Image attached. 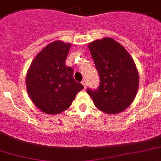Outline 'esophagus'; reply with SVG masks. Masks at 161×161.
<instances>
[{
    "instance_id": "34e87169",
    "label": "esophagus",
    "mask_w": 161,
    "mask_h": 161,
    "mask_svg": "<svg viewBox=\"0 0 161 161\" xmlns=\"http://www.w3.org/2000/svg\"><path fill=\"white\" fill-rule=\"evenodd\" d=\"M81 83H82V85H83V86H84V88L86 89V80H83V81H82Z\"/></svg>"
}]
</instances>
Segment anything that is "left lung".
I'll use <instances>...</instances> for the list:
<instances>
[{"label":"left lung","mask_w":161,"mask_h":161,"mask_svg":"<svg viewBox=\"0 0 161 161\" xmlns=\"http://www.w3.org/2000/svg\"><path fill=\"white\" fill-rule=\"evenodd\" d=\"M100 78L98 89H88L97 109L117 114L132 103L138 89V71L125 48L112 38L96 40L89 45Z\"/></svg>","instance_id":"obj_1"}]
</instances>
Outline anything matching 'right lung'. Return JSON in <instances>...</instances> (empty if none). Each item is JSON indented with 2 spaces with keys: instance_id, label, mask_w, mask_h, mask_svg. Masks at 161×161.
<instances>
[{
  "instance_id": "1",
  "label": "right lung",
  "mask_w": 161,
  "mask_h": 161,
  "mask_svg": "<svg viewBox=\"0 0 161 161\" xmlns=\"http://www.w3.org/2000/svg\"><path fill=\"white\" fill-rule=\"evenodd\" d=\"M71 44L55 41L46 45L31 62L26 77L27 93L36 108L54 115L71 105L84 86L73 78V69L66 66Z\"/></svg>"
}]
</instances>
